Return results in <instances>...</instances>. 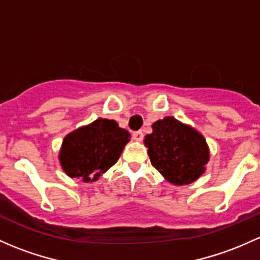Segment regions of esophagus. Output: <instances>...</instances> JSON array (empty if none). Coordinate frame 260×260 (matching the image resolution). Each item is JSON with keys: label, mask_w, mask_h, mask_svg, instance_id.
Masks as SVG:
<instances>
[{"label": "esophagus", "mask_w": 260, "mask_h": 260, "mask_svg": "<svg viewBox=\"0 0 260 260\" xmlns=\"http://www.w3.org/2000/svg\"><path fill=\"white\" fill-rule=\"evenodd\" d=\"M132 136H133V139L137 142H141L142 139H143V132H142V131H137V132L133 133Z\"/></svg>", "instance_id": "obj_1"}]
</instances>
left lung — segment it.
I'll list each match as a JSON object with an SVG mask.
<instances>
[{"label":"left lung","instance_id":"1","mask_svg":"<svg viewBox=\"0 0 260 260\" xmlns=\"http://www.w3.org/2000/svg\"><path fill=\"white\" fill-rule=\"evenodd\" d=\"M144 138L152 166L172 184H189L206 171L209 148L203 136L173 117L154 122Z\"/></svg>","mask_w":260,"mask_h":260}]
</instances>
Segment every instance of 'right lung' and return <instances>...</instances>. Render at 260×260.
Segmentation results:
<instances>
[{
	"mask_svg": "<svg viewBox=\"0 0 260 260\" xmlns=\"http://www.w3.org/2000/svg\"><path fill=\"white\" fill-rule=\"evenodd\" d=\"M129 137L113 119H95L66 136L59 152L62 169L71 178L94 182L116 165Z\"/></svg>",
	"mask_w": 260,
	"mask_h": 260,
	"instance_id": "right-lung-1",
	"label": "right lung"
}]
</instances>
